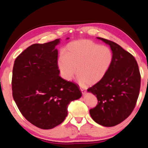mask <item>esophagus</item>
<instances>
[{
    "label": "esophagus",
    "mask_w": 148,
    "mask_h": 148,
    "mask_svg": "<svg viewBox=\"0 0 148 148\" xmlns=\"http://www.w3.org/2000/svg\"><path fill=\"white\" fill-rule=\"evenodd\" d=\"M80 89H81V91H82V94H83V95H85V94L86 93V90H85L84 89L80 88Z\"/></svg>",
    "instance_id": "obj_1"
}]
</instances>
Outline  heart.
<instances>
[{
	"label": "heart",
	"mask_w": 148,
	"mask_h": 148,
	"mask_svg": "<svg viewBox=\"0 0 148 148\" xmlns=\"http://www.w3.org/2000/svg\"><path fill=\"white\" fill-rule=\"evenodd\" d=\"M113 61V53L108 47L99 46L88 40L69 44L64 50V56L58 61L63 78L70 81L75 74L82 85L97 84L103 78Z\"/></svg>",
	"instance_id": "heart-1"
}]
</instances>
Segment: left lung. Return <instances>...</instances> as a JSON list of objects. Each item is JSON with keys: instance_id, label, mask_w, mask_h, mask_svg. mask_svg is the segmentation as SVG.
I'll return each instance as SVG.
<instances>
[{"instance_id": "obj_1", "label": "left lung", "mask_w": 148, "mask_h": 148, "mask_svg": "<svg viewBox=\"0 0 148 148\" xmlns=\"http://www.w3.org/2000/svg\"><path fill=\"white\" fill-rule=\"evenodd\" d=\"M97 38L109 45L113 61L103 78L87 89L98 100V104L90 109L89 113L98 124L113 127L123 121L133 111L138 98L141 76L132 55L114 42Z\"/></svg>"}]
</instances>
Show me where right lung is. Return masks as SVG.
Listing matches in <instances>:
<instances>
[{
	"label": "right lung",
	"instance_id": "right-lung-1",
	"mask_svg": "<svg viewBox=\"0 0 148 148\" xmlns=\"http://www.w3.org/2000/svg\"><path fill=\"white\" fill-rule=\"evenodd\" d=\"M68 39V38H67ZM60 39L34 44L17 57L12 72V96L20 112L38 128L51 129L68 114L71 102L82 97L77 84L59 76Z\"/></svg>",
	"mask_w": 148,
	"mask_h": 148
}]
</instances>
